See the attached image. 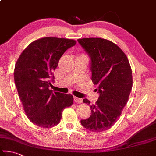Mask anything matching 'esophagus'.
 Segmentation results:
<instances>
[{"instance_id":"34e87169","label":"esophagus","mask_w":156,"mask_h":156,"mask_svg":"<svg viewBox=\"0 0 156 156\" xmlns=\"http://www.w3.org/2000/svg\"><path fill=\"white\" fill-rule=\"evenodd\" d=\"M73 100H74L75 102H76V103H82V102H83V100H82L81 98H77V97L73 98Z\"/></svg>"}]
</instances>
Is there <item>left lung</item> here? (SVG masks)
Segmentation results:
<instances>
[{
  "instance_id": "left-lung-1",
  "label": "left lung",
  "mask_w": 156,
  "mask_h": 156,
  "mask_svg": "<svg viewBox=\"0 0 156 156\" xmlns=\"http://www.w3.org/2000/svg\"><path fill=\"white\" fill-rule=\"evenodd\" d=\"M91 58L92 82L98 86L100 96L90 106L91 115L80 123L91 132H101L117 122L132 88V73L128 58L117 45L108 39L89 37L78 39ZM83 102L90 105V101Z\"/></svg>"
}]
</instances>
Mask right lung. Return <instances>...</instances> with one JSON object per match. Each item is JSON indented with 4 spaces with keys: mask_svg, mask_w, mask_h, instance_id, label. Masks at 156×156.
Returning a JSON list of instances; mask_svg holds the SVG:
<instances>
[{
    "mask_svg": "<svg viewBox=\"0 0 156 156\" xmlns=\"http://www.w3.org/2000/svg\"><path fill=\"white\" fill-rule=\"evenodd\" d=\"M76 44L73 39L47 37L25 48L17 61L14 80L23 108L30 122L43 128L58 125L62 112L73 104L71 94L52 92L53 72L63 53Z\"/></svg>",
    "mask_w": 156,
    "mask_h": 156,
    "instance_id": "right-lung-1",
    "label": "right lung"
}]
</instances>
